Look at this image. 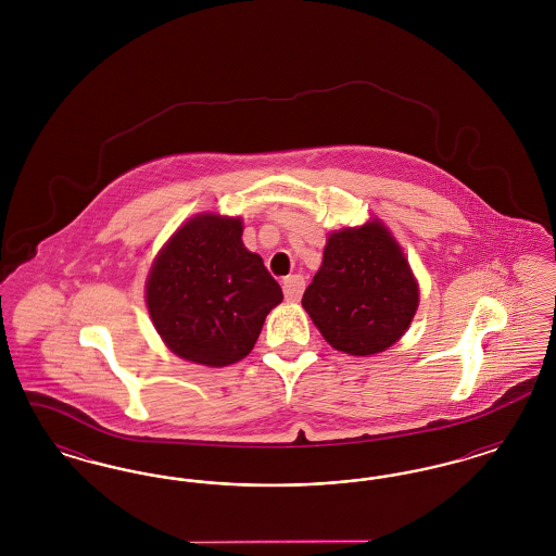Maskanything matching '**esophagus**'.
<instances>
[{
	"label": "esophagus",
	"mask_w": 556,
	"mask_h": 556,
	"mask_svg": "<svg viewBox=\"0 0 556 556\" xmlns=\"http://www.w3.org/2000/svg\"><path fill=\"white\" fill-rule=\"evenodd\" d=\"M306 288V281L302 275H291L286 281H283V293H286V300L288 302H298L304 293Z\"/></svg>",
	"instance_id": "obj_1"
}]
</instances>
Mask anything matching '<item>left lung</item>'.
Here are the masks:
<instances>
[{"instance_id":"1","label":"left lung","mask_w":556,"mask_h":556,"mask_svg":"<svg viewBox=\"0 0 556 556\" xmlns=\"http://www.w3.org/2000/svg\"><path fill=\"white\" fill-rule=\"evenodd\" d=\"M302 306L331 348L370 356L406 333L419 306V283L394 236L372 218L329 233Z\"/></svg>"}]
</instances>
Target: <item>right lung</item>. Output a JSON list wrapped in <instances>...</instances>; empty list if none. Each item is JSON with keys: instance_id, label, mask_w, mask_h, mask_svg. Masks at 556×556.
Listing matches in <instances>:
<instances>
[{"instance_id": "right-lung-1", "label": "right lung", "mask_w": 556, "mask_h": 556, "mask_svg": "<svg viewBox=\"0 0 556 556\" xmlns=\"http://www.w3.org/2000/svg\"><path fill=\"white\" fill-rule=\"evenodd\" d=\"M239 216L198 214L160 250L146 281L152 323L177 356L227 367L250 354L283 291L243 241Z\"/></svg>"}]
</instances>
